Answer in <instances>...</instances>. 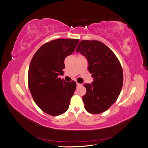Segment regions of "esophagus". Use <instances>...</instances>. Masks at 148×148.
Instances as JSON below:
<instances>
[{"label":"esophagus","instance_id":"obj_1","mask_svg":"<svg viewBox=\"0 0 148 148\" xmlns=\"http://www.w3.org/2000/svg\"><path fill=\"white\" fill-rule=\"evenodd\" d=\"M77 86H80L82 85V84H79V83H77Z\"/></svg>","mask_w":148,"mask_h":148}]
</instances>
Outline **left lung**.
I'll list each match as a JSON object with an SVG mask.
<instances>
[{"instance_id":"left-lung-1","label":"left lung","mask_w":148,"mask_h":148,"mask_svg":"<svg viewBox=\"0 0 148 148\" xmlns=\"http://www.w3.org/2000/svg\"><path fill=\"white\" fill-rule=\"evenodd\" d=\"M88 61V70L93 81L85 84L86 94L82 97L85 109L89 113H102L116 101L123 84V71L114 52L103 42L82 40L77 46Z\"/></svg>"}]
</instances>
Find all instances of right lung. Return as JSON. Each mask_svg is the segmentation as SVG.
I'll return each instance as SVG.
<instances>
[{
    "label": "right lung",
    "instance_id": "add662e5",
    "mask_svg": "<svg viewBox=\"0 0 148 148\" xmlns=\"http://www.w3.org/2000/svg\"><path fill=\"white\" fill-rule=\"evenodd\" d=\"M78 39H57L45 43L36 52L28 70V86L34 102L50 116L63 114L69 107L77 84L58 78L65 58L71 55Z\"/></svg>",
    "mask_w": 148,
    "mask_h": 148
}]
</instances>
